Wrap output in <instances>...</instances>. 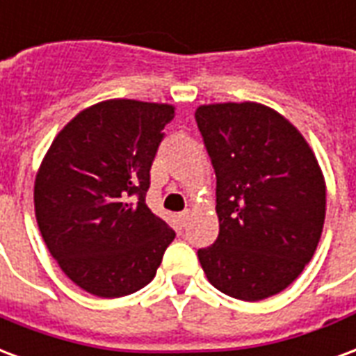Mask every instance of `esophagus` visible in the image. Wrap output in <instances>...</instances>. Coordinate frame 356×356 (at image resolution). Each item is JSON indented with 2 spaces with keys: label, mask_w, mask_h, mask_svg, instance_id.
<instances>
[{
  "label": "esophagus",
  "mask_w": 356,
  "mask_h": 356,
  "mask_svg": "<svg viewBox=\"0 0 356 356\" xmlns=\"http://www.w3.org/2000/svg\"><path fill=\"white\" fill-rule=\"evenodd\" d=\"M188 218H191V213H188V211H183V213H179V215H177L179 226H181V228H185V226L188 225Z\"/></svg>",
  "instance_id": "esophagus-1"
}]
</instances>
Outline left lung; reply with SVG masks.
<instances>
[{
  "label": "left lung",
  "mask_w": 356,
  "mask_h": 356,
  "mask_svg": "<svg viewBox=\"0 0 356 356\" xmlns=\"http://www.w3.org/2000/svg\"><path fill=\"white\" fill-rule=\"evenodd\" d=\"M217 175L218 238L198 259L215 289L259 302L285 291L323 234L326 185L304 136L254 102L200 105Z\"/></svg>",
  "instance_id": "left-lung-1"
}]
</instances>
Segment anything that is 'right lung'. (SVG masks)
Here are the masks:
<instances>
[{
  "label": "right lung",
  "instance_id": "obj_1",
  "mask_svg": "<svg viewBox=\"0 0 356 356\" xmlns=\"http://www.w3.org/2000/svg\"><path fill=\"white\" fill-rule=\"evenodd\" d=\"M173 115L168 104L99 102L71 118L41 162L33 186L41 236L62 272L94 296L149 285L175 238L145 204Z\"/></svg>",
  "mask_w": 356,
  "mask_h": 356
}]
</instances>
